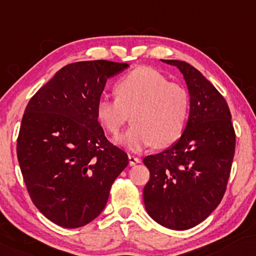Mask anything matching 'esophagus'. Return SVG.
<instances>
[{
	"mask_svg": "<svg viewBox=\"0 0 256 256\" xmlns=\"http://www.w3.org/2000/svg\"><path fill=\"white\" fill-rule=\"evenodd\" d=\"M128 160H130V164L131 166H134L140 162V159L136 156H134V154H128Z\"/></svg>",
	"mask_w": 256,
	"mask_h": 256,
	"instance_id": "1",
	"label": "esophagus"
}]
</instances>
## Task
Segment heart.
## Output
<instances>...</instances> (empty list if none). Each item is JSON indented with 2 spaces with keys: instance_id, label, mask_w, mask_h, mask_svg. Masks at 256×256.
I'll list each match as a JSON object with an SVG mask.
<instances>
[{
  "instance_id": "obj_1",
  "label": "heart",
  "mask_w": 256,
  "mask_h": 256,
  "mask_svg": "<svg viewBox=\"0 0 256 256\" xmlns=\"http://www.w3.org/2000/svg\"><path fill=\"white\" fill-rule=\"evenodd\" d=\"M114 98L100 97L96 117L112 134L128 123L133 125L117 142L132 150L156 144L166 147L178 142L184 132L190 112V95L182 84L150 67H138L116 82Z\"/></svg>"
}]
</instances>
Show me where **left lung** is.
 Listing matches in <instances>:
<instances>
[{"label": "left lung", "instance_id": "1", "mask_svg": "<svg viewBox=\"0 0 256 256\" xmlns=\"http://www.w3.org/2000/svg\"><path fill=\"white\" fill-rule=\"evenodd\" d=\"M162 61L183 74L190 114L178 142L144 159L150 170L144 203L158 224L183 231L206 219L224 197L236 132L225 98L200 70L184 61Z\"/></svg>", "mask_w": 256, "mask_h": 256}]
</instances>
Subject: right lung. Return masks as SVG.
I'll return each mask as SVG.
<instances>
[{"label":"right lung","mask_w":256,"mask_h":256,"mask_svg":"<svg viewBox=\"0 0 256 256\" xmlns=\"http://www.w3.org/2000/svg\"><path fill=\"white\" fill-rule=\"evenodd\" d=\"M128 64L78 61L58 70L28 100L17 138V158L31 200L64 228L94 220L111 186L128 164L96 117L109 78Z\"/></svg>","instance_id":"add662e5"}]
</instances>
